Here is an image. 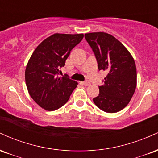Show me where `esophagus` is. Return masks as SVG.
I'll list each match as a JSON object with an SVG mask.
<instances>
[{
    "label": "esophagus",
    "instance_id": "1",
    "mask_svg": "<svg viewBox=\"0 0 158 158\" xmlns=\"http://www.w3.org/2000/svg\"><path fill=\"white\" fill-rule=\"evenodd\" d=\"M83 84H84L85 86H89V85H90V82L88 80H86L85 81H84V82H83Z\"/></svg>",
    "mask_w": 158,
    "mask_h": 158
}]
</instances>
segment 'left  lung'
<instances>
[{"instance_id": "1", "label": "left lung", "mask_w": 158, "mask_h": 158, "mask_svg": "<svg viewBox=\"0 0 158 158\" xmlns=\"http://www.w3.org/2000/svg\"><path fill=\"white\" fill-rule=\"evenodd\" d=\"M93 49L99 70H107L104 85L94 98V104L107 113H116L128 104L137 87V68L131 54L119 40L106 32L85 34Z\"/></svg>"}]
</instances>
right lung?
<instances>
[{"label":"right lung","mask_w":158,"mask_h":158,"mask_svg":"<svg viewBox=\"0 0 158 158\" xmlns=\"http://www.w3.org/2000/svg\"><path fill=\"white\" fill-rule=\"evenodd\" d=\"M83 37L82 33H55L44 39L30 56L25 70L27 88L32 99L44 110L62 107L77 87V81L57 75Z\"/></svg>","instance_id":"right-lung-1"}]
</instances>
